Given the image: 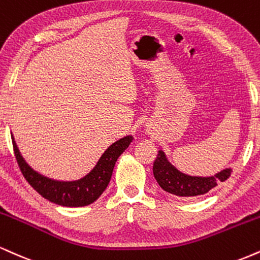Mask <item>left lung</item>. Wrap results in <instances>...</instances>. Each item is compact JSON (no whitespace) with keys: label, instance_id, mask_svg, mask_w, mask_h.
I'll return each mask as SVG.
<instances>
[{"label":"left lung","instance_id":"obj_1","mask_svg":"<svg viewBox=\"0 0 260 260\" xmlns=\"http://www.w3.org/2000/svg\"><path fill=\"white\" fill-rule=\"evenodd\" d=\"M155 179L165 191L179 198H195L203 195L225 181L231 174V168H225L212 177H192L181 173L168 162L165 152L160 150L152 167Z\"/></svg>","mask_w":260,"mask_h":260}]
</instances>
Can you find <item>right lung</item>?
Returning <instances> with one entry per match:
<instances>
[{
    "mask_svg": "<svg viewBox=\"0 0 260 260\" xmlns=\"http://www.w3.org/2000/svg\"><path fill=\"white\" fill-rule=\"evenodd\" d=\"M132 140V136H127L109 146L96 162L95 167L81 179L60 181L51 179L34 171L20 155L19 149L12 137L15 158L27 183L42 198L64 207H82L98 200L99 196L104 192L106 186L109 185L117 158L129 146Z\"/></svg>",
    "mask_w": 260,
    "mask_h": 260,
    "instance_id": "add662e5",
    "label": "right lung"
}]
</instances>
